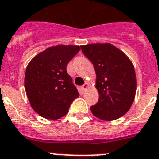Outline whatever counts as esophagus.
I'll list each match as a JSON object with an SVG mask.
<instances>
[{
  "instance_id": "obj_1",
  "label": "esophagus",
  "mask_w": 159,
  "mask_h": 159,
  "mask_svg": "<svg viewBox=\"0 0 159 159\" xmlns=\"http://www.w3.org/2000/svg\"><path fill=\"white\" fill-rule=\"evenodd\" d=\"M88 87H89V84H88V82H85L84 85H82V87H81V90H82V93H84L85 91L88 89Z\"/></svg>"
}]
</instances>
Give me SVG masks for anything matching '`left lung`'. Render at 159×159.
Segmentation results:
<instances>
[{
  "mask_svg": "<svg viewBox=\"0 0 159 159\" xmlns=\"http://www.w3.org/2000/svg\"><path fill=\"white\" fill-rule=\"evenodd\" d=\"M81 48L97 75L99 99L91 107V112L104 121L119 118L130 109L136 94V73L132 61L110 43L85 45Z\"/></svg>",
  "mask_w": 159,
  "mask_h": 159,
  "instance_id": "obj_1",
  "label": "left lung"
}]
</instances>
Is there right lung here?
Here are the masks:
<instances>
[{
    "mask_svg": "<svg viewBox=\"0 0 159 159\" xmlns=\"http://www.w3.org/2000/svg\"><path fill=\"white\" fill-rule=\"evenodd\" d=\"M80 49L72 45L48 47L28 63L25 89L31 107L40 116L52 120L63 117L78 98L66 66Z\"/></svg>",
    "mask_w": 159,
    "mask_h": 159,
    "instance_id": "obj_1",
    "label": "right lung"
}]
</instances>
